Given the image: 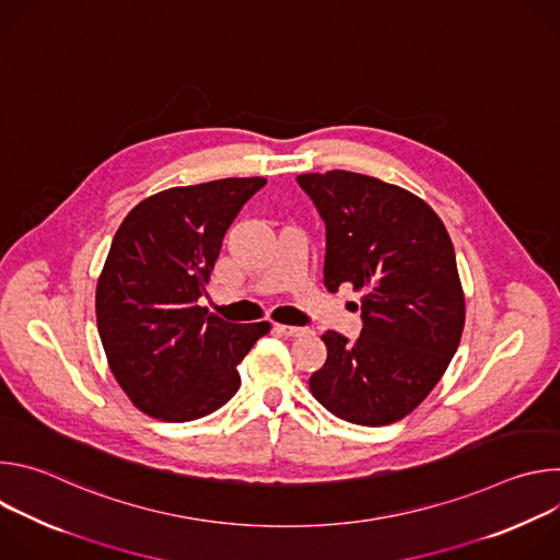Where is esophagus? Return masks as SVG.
Listing matches in <instances>:
<instances>
[{"label":"esophagus","instance_id":"esophagus-1","mask_svg":"<svg viewBox=\"0 0 560 560\" xmlns=\"http://www.w3.org/2000/svg\"><path fill=\"white\" fill-rule=\"evenodd\" d=\"M277 330L285 337H303L307 335V328H299V326H283V324H277Z\"/></svg>","mask_w":560,"mask_h":560}]
</instances>
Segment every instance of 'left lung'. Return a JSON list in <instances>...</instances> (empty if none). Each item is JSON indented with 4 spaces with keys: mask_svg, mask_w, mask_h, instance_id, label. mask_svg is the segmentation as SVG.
Listing matches in <instances>:
<instances>
[{
    "mask_svg": "<svg viewBox=\"0 0 560 560\" xmlns=\"http://www.w3.org/2000/svg\"><path fill=\"white\" fill-rule=\"evenodd\" d=\"M326 221L328 290L361 296L354 343L322 335L328 359L310 392L335 417L389 425L415 412L445 374L465 326L452 238L415 192L376 177L330 171L296 177Z\"/></svg>",
    "mask_w": 560,
    "mask_h": 560,
    "instance_id": "obj_1",
    "label": "left lung"
}]
</instances>
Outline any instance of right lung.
<instances>
[{
	"label": "right lung",
	"instance_id": "add662e5",
	"mask_svg": "<svg viewBox=\"0 0 560 560\" xmlns=\"http://www.w3.org/2000/svg\"><path fill=\"white\" fill-rule=\"evenodd\" d=\"M264 177L177 186L139 201L115 232L97 279V330L108 368L137 410L186 423L225 406L236 365L268 322L228 324L199 305L223 234Z\"/></svg>",
	"mask_w": 560,
	"mask_h": 560
}]
</instances>
